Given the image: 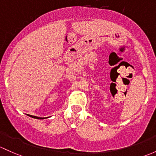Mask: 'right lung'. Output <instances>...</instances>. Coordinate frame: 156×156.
<instances>
[{
    "label": "right lung",
    "mask_w": 156,
    "mask_h": 156,
    "mask_svg": "<svg viewBox=\"0 0 156 156\" xmlns=\"http://www.w3.org/2000/svg\"><path fill=\"white\" fill-rule=\"evenodd\" d=\"M30 117H33V118H35V119H45L44 117H36V116H32V115H30Z\"/></svg>",
    "instance_id": "add662e5"
}]
</instances>
